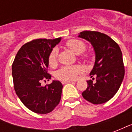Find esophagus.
Masks as SVG:
<instances>
[{"mask_svg":"<svg viewBox=\"0 0 132 132\" xmlns=\"http://www.w3.org/2000/svg\"><path fill=\"white\" fill-rule=\"evenodd\" d=\"M73 81H71V80H63L61 81L62 84H66V83H73Z\"/></svg>","mask_w":132,"mask_h":132,"instance_id":"esophagus-1","label":"esophagus"}]
</instances>
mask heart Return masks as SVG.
Segmentation results:
<instances>
[{"label": "heart", "instance_id": "obj_1", "mask_svg": "<svg viewBox=\"0 0 132 132\" xmlns=\"http://www.w3.org/2000/svg\"><path fill=\"white\" fill-rule=\"evenodd\" d=\"M66 46L76 54H80L86 50V44L83 41L76 39H71L66 42ZM83 59H88L89 54L80 55ZM58 52L56 49H53L48 58L49 66H55L57 63ZM83 71V68L80 66H63L60 69L56 74V77L61 80H73L77 78L78 76Z\"/></svg>", "mask_w": 132, "mask_h": 132}]
</instances>
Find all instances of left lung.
Returning a JSON list of instances; mask_svg holds the SVG:
<instances>
[{
    "mask_svg": "<svg viewBox=\"0 0 132 132\" xmlns=\"http://www.w3.org/2000/svg\"><path fill=\"white\" fill-rule=\"evenodd\" d=\"M78 37L90 42L95 53V61L90 76H95L96 81L87 80L88 88L82 95L95 105L105 103L116 94L124 79L122 51L112 39L103 33L83 31Z\"/></svg>",
    "mask_w": 132,
    "mask_h": 132,
    "instance_id": "8db88e82",
    "label": "left lung"
}]
</instances>
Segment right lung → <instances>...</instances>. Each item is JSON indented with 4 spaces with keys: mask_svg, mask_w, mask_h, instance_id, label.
<instances>
[{
    "mask_svg": "<svg viewBox=\"0 0 132 132\" xmlns=\"http://www.w3.org/2000/svg\"><path fill=\"white\" fill-rule=\"evenodd\" d=\"M61 38L37 39L27 42L17 53L12 66L13 84L16 94L24 105L37 114L51 112L60 102L63 86L53 80L45 86L41 82L49 80L48 58Z\"/></svg>",
    "mask_w": 132,
    "mask_h": 132,
    "instance_id": "right-lung-1",
    "label": "right lung"
}]
</instances>
